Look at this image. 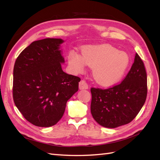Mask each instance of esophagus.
<instances>
[{
    "mask_svg": "<svg viewBox=\"0 0 160 160\" xmlns=\"http://www.w3.org/2000/svg\"><path fill=\"white\" fill-rule=\"evenodd\" d=\"M88 86L84 80H81L79 82V89L83 90V89H88Z\"/></svg>",
    "mask_w": 160,
    "mask_h": 160,
    "instance_id": "obj_1",
    "label": "esophagus"
}]
</instances>
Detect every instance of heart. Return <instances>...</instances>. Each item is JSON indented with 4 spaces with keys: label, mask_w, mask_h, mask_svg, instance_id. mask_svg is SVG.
I'll use <instances>...</instances> for the list:
<instances>
[{
    "label": "heart",
    "mask_w": 160,
    "mask_h": 160,
    "mask_svg": "<svg viewBox=\"0 0 160 160\" xmlns=\"http://www.w3.org/2000/svg\"><path fill=\"white\" fill-rule=\"evenodd\" d=\"M68 58L69 68L75 73L83 72L87 65L92 68V77L102 87L112 86L121 80L130 63L127 53L109 44L87 46L82 54L72 51Z\"/></svg>",
    "instance_id": "b5f03b06"
}]
</instances>
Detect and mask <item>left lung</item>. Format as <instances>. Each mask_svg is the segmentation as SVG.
Returning <instances> with one entry per match:
<instances>
[{"instance_id": "obj_1", "label": "left lung", "mask_w": 160, "mask_h": 160, "mask_svg": "<svg viewBox=\"0 0 160 160\" xmlns=\"http://www.w3.org/2000/svg\"><path fill=\"white\" fill-rule=\"evenodd\" d=\"M147 81L144 63L136 53L134 62L121 84L104 90L91 88V112L95 121L108 128L130 122L146 101Z\"/></svg>"}]
</instances>
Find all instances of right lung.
<instances>
[{
  "label": "right lung",
  "mask_w": 160,
  "mask_h": 160,
  "mask_svg": "<svg viewBox=\"0 0 160 160\" xmlns=\"http://www.w3.org/2000/svg\"><path fill=\"white\" fill-rule=\"evenodd\" d=\"M62 39L31 43L17 58L13 68V97L23 117L35 126L57 124L67 102L78 91L80 78L65 73Z\"/></svg>",
  "instance_id": "1"
}]
</instances>
